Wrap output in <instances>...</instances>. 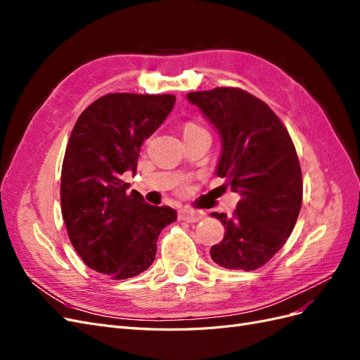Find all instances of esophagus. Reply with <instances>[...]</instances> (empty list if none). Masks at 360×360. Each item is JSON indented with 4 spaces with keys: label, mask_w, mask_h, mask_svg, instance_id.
<instances>
[{
    "label": "esophagus",
    "mask_w": 360,
    "mask_h": 360,
    "mask_svg": "<svg viewBox=\"0 0 360 360\" xmlns=\"http://www.w3.org/2000/svg\"><path fill=\"white\" fill-rule=\"evenodd\" d=\"M179 217L181 221H186V222H198L202 219V213L200 212H195V210H191V209H181L179 212Z\"/></svg>",
    "instance_id": "obj_1"
}]
</instances>
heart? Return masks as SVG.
Instances as JSON below:
<instances>
[{
  "label": "heart",
  "instance_id": "b5f03b06",
  "mask_svg": "<svg viewBox=\"0 0 360 360\" xmlns=\"http://www.w3.org/2000/svg\"><path fill=\"white\" fill-rule=\"evenodd\" d=\"M183 135H184V136L209 135V132H207V130H205L202 126H200V124H197V123L189 122V123H186V124L183 126Z\"/></svg>",
  "mask_w": 360,
  "mask_h": 360
}]
</instances>
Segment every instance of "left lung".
I'll return each instance as SVG.
<instances>
[{
	"mask_svg": "<svg viewBox=\"0 0 360 360\" xmlns=\"http://www.w3.org/2000/svg\"><path fill=\"white\" fill-rule=\"evenodd\" d=\"M188 99L222 138L216 174L240 193L233 217L212 213L225 236L210 257L225 269L255 270L284 246L296 225L303 197L296 148L270 106L242 89L217 86Z\"/></svg>",
	"mask_w": 360,
	"mask_h": 360,
	"instance_id": "1",
	"label": "left lung"
}]
</instances>
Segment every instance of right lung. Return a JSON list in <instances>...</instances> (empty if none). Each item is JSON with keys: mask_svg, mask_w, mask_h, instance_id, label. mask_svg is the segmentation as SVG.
<instances>
[{"mask_svg": "<svg viewBox=\"0 0 360 360\" xmlns=\"http://www.w3.org/2000/svg\"><path fill=\"white\" fill-rule=\"evenodd\" d=\"M176 96L111 93L78 117L61 168V213L76 252L111 279L134 278L155 261L158 237L177 219L168 205L126 193L144 139L171 112Z\"/></svg>", "mask_w": 360, "mask_h": 360, "instance_id": "right-lung-1", "label": "right lung"}]
</instances>
